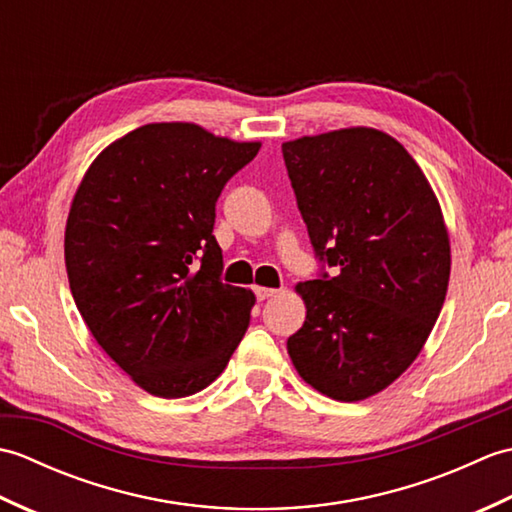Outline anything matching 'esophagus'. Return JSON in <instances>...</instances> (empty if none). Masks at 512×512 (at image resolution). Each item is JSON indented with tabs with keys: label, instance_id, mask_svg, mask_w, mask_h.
I'll return each mask as SVG.
<instances>
[{
	"label": "esophagus",
	"instance_id": "1",
	"mask_svg": "<svg viewBox=\"0 0 512 512\" xmlns=\"http://www.w3.org/2000/svg\"><path fill=\"white\" fill-rule=\"evenodd\" d=\"M255 295H257L259 301H266V299L277 297L279 290H277V288H262V286H257V288H255Z\"/></svg>",
	"mask_w": 512,
	"mask_h": 512
}]
</instances>
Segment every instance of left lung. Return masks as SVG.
I'll return each mask as SVG.
<instances>
[{
    "instance_id": "8db88e82",
    "label": "left lung",
    "mask_w": 512,
    "mask_h": 512,
    "mask_svg": "<svg viewBox=\"0 0 512 512\" xmlns=\"http://www.w3.org/2000/svg\"><path fill=\"white\" fill-rule=\"evenodd\" d=\"M299 211L334 277L299 281L303 328L288 339L299 376L323 396L365 400L416 361L451 275L440 202L418 162L374 127L281 145Z\"/></svg>"
}]
</instances>
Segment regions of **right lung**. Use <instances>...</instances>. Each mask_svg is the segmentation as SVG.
Listing matches in <instances>:
<instances>
[{
    "mask_svg": "<svg viewBox=\"0 0 512 512\" xmlns=\"http://www.w3.org/2000/svg\"><path fill=\"white\" fill-rule=\"evenodd\" d=\"M262 143L195 123H149L107 145L74 191L65 270L103 352L158 398L209 387L248 328L255 295L222 284L215 202Z\"/></svg>",
    "mask_w": 512,
    "mask_h": 512,
    "instance_id": "obj_1",
    "label": "right lung"
}]
</instances>
